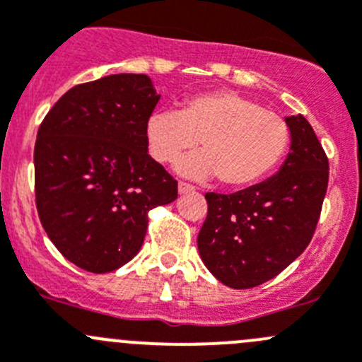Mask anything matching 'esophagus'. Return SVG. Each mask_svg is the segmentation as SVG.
Wrapping results in <instances>:
<instances>
[{
    "label": "esophagus",
    "mask_w": 362,
    "mask_h": 362,
    "mask_svg": "<svg viewBox=\"0 0 362 362\" xmlns=\"http://www.w3.org/2000/svg\"><path fill=\"white\" fill-rule=\"evenodd\" d=\"M177 192H179V195H187V194H194L195 188L192 187V185L179 183V185H177Z\"/></svg>",
    "instance_id": "obj_1"
}]
</instances>
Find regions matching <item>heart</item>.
<instances>
[{"mask_svg":"<svg viewBox=\"0 0 362 362\" xmlns=\"http://www.w3.org/2000/svg\"><path fill=\"white\" fill-rule=\"evenodd\" d=\"M151 156L170 163L201 140L202 153L175 163L185 177L206 181L218 175L230 188L267 177L290 147V127L275 113L230 90L206 92L187 99L183 110H156L146 122Z\"/></svg>","mask_w":362,"mask_h":362,"instance_id":"b5f03b06","label":"heart"}]
</instances>
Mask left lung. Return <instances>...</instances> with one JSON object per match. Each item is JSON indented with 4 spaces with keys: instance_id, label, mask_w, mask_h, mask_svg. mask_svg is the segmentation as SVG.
<instances>
[{
    "instance_id": "8db88e82",
    "label": "left lung",
    "mask_w": 362,
    "mask_h": 362,
    "mask_svg": "<svg viewBox=\"0 0 362 362\" xmlns=\"http://www.w3.org/2000/svg\"><path fill=\"white\" fill-rule=\"evenodd\" d=\"M290 153L272 177L235 194H206L202 263L235 290L281 274L309 245L329 183V160L304 115L284 117Z\"/></svg>"
}]
</instances>
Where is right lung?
<instances>
[{
  "label": "right lung",
  "instance_id": "add662e5",
  "mask_svg": "<svg viewBox=\"0 0 362 362\" xmlns=\"http://www.w3.org/2000/svg\"><path fill=\"white\" fill-rule=\"evenodd\" d=\"M161 95L146 74H110L65 92L35 142L40 222L58 250L94 274L142 249L147 213L177 183L147 153L146 122Z\"/></svg>",
  "mask_w": 362,
  "mask_h": 362
}]
</instances>
